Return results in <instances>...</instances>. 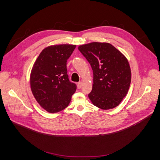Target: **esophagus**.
<instances>
[{"mask_svg": "<svg viewBox=\"0 0 160 160\" xmlns=\"http://www.w3.org/2000/svg\"><path fill=\"white\" fill-rule=\"evenodd\" d=\"M82 85H83V83H82V82H79V83H77V88L81 89Z\"/></svg>", "mask_w": 160, "mask_h": 160, "instance_id": "1", "label": "esophagus"}]
</instances>
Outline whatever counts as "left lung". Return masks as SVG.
<instances>
[{
	"instance_id": "1",
	"label": "left lung",
	"mask_w": 160,
	"mask_h": 160,
	"mask_svg": "<svg viewBox=\"0 0 160 160\" xmlns=\"http://www.w3.org/2000/svg\"><path fill=\"white\" fill-rule=\"evenodd\" d=\"M93 72L91 103L101 109L118 106L126 96L132 79L128 60L110 43L92 42L79 46Z\"/></svg>"
}]
</instances>
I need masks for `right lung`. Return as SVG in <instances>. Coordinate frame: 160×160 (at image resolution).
<instances>
[{"label": "right lung", "mask_w": 160, "mask_h": 160, "mask_svg": "<svg viewBox=\"0 0 160 160\" xmlns=\"http://www.w3.org/2000/svg\"><path fill=\"white\" fill-rule=\"evenodd\" d=\"M75 45H55L45 48L34 63L30 75L32 93L41 107L49 113L65 109L77 86L67 75V61Z\"/></svg>", "instance_id": "1"}]
</instances>
